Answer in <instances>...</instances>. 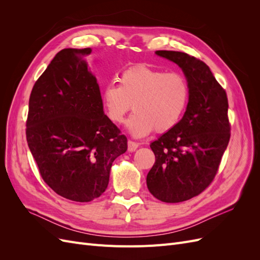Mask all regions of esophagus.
Masks as SVG:
<instances>
[{"label": "esophagus", "instance_id": "obj_1", "mask_svg": "<svg viewBox=\"0 0 260 260\" xmlns=\"http://www.w3.org/2000/svg\"><path fill=\"white\" fill-rule=\"evenodd\" d=\"M138 147H139V143L135 142V141H131V140L128 141V151L129 152H135Z\"/></svg>", "mask_w": 260, "mask_h": 260}]
</instances>
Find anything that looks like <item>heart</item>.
I'll return each mask as SVG.
<instances>
[{
	"mask_svg": "<svg viewBox=\"0 0 260 260\" xmlns=\"http://www.w3.org/2000/svg\"><path fill=\"white\" fill-rule=\"evenodd\" d=\"M118 82L106 85L102 99L109 119L119 123L132 108L128 120L133 136L168 131L179 122L188 101V84L178 73H166L148 66L131 67Z\"/></svg>",
	"mask_w": 260,
	"mask_h": 260,
	"instance_id": "heart-1",
	"label": "heart"
}]
</instances>
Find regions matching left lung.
<instances>
[{"mask_svg": "<svg viewBox=\"0 0 260 260\" xmlns=\"http://www.w3.org/2000/svg\"><path fill=\"white\" fill-rule=\"evenodd\" d=\"M156 54L183 70L188 103L182 119L149 145L155 162L146 184L157 200L180 203L201 194L215 179L231 136L229 104L225 90L203 60L177 51Z\"/></svg>", "mask_w": 260, "mask_h": 260, "instance_id": "left-lung-1", "label": "left lung"}]
</instances>
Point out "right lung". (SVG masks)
<instances>
[{"mask_svg": "<svg viewBox=\"0 0 260 260\" xmlns=\"http://www.w3.org/2000/svg\"><path fill=\"white\" fill-rule=\"evenodd\" d=\"M91 49H64L36 81L27 143L44 182L67 200L91 202L106 190L127 138L104 114L100 86L86 65Z\"/></svg>", "mask_w": 260, "mask_h": 260, "instance_id": "obj_1", "label": "right lung"}]
</instances>
